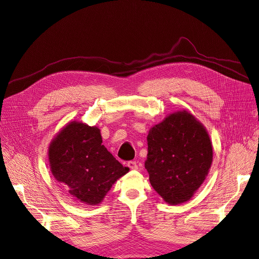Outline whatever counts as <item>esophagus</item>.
<instances>
[{
	"label": "esophagus",
	"mask_w": 259,
	"mask_h": 259,
	"mask_svg": "<svg viewBox=\"0 0 259 259\" xmlns=\"http://www.w3.org/2000/svg\"><path fill=\"white\" fill-rule=\"evenodd\" d=\"M127 166H128L132 170H137V169H138V164H137V162H135V161L128 162V163H127Z\"/></svg>",
	"instance_id": "1"
}]
</instances>
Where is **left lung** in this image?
I'll use <instances>...</instances> for the list:
<instances>
[{
    "instance_id": "left-lung-1",
    "label": "left lung",
    "mask_w": 259,
    "mask_h": 259,
    "mask_svg": "<svg viewBox=\"0 0 259 259\" xmlns=\"http://www.w3.org/2000/svg\"><path fill=\"white\" fill-rule=\"evenodd\" d=\"M145 168L154 191L170 205L189 201L212 163V144L204 125L190 112L169 114L147 136Z\"/></svg>"
}]
</instances>
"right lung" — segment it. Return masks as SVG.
<instances>
[{
	"label": "right lung",
	"mask_w": 259,
	"mask_h": 259,
	"mask_svg": "<svg viewBox=\"0 0 259 259\" xmlns=\"http://www.w3.org/2000/svg\"><path fill=\"white\" fill-rule=\"evenodd\" d=\"M102 143L97 126L74 120L59 132L49 146L55 180L75 200L87 205L101 203L112 186L130 171Z\"/></svg>",
	"instance_id": "right-lung-1"
}]
</instances>
